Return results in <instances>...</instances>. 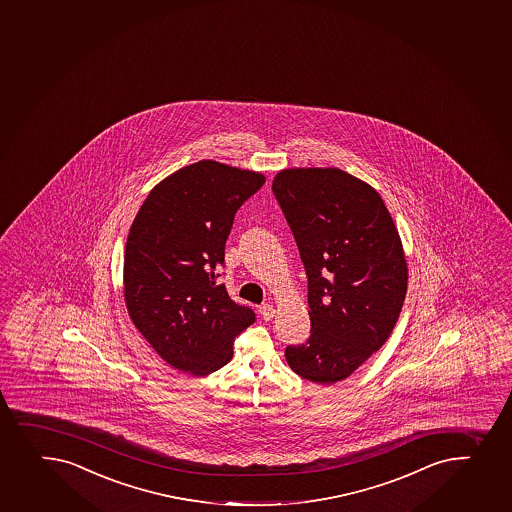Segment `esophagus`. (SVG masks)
<instances>
[{
  "label": "esophagus",
  "instance_id": "1",
  "mask_svg": "<svg viewBox=\"0 0 512 512\" xmlns=\"http://www.w3.org/2000/svg\"><path fill=\"white\" fill-rule=\"evenodd\" d=\"M260 314H262V317H264L265 321H270V319H274V306H270V304H264V306L260 307Z\"/></svg>",
  "mask_w": 512,
  "mask_h": 512
}]
</instances>
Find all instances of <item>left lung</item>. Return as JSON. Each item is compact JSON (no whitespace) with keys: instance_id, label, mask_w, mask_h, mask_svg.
<instances>
[{"instance_id":"1","label":"left lung","mask_w":512,"mask_h":512,"mask_svg":"<svg viewBox=\"0 0 512 512\" xmlns=\"http://www.w3.org/2000/svg\"><path fill=\"white\" fill-rule=\"evenodd\" d=\"M272 190L306 267L311 338L285 349L290 369L334 385L371 358L400 316L408 267L385 201L339 168H287Z\"/></svg>"}]
</instances>
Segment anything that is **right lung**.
I'll list each match as a JSON object with an SVG mask.
<instances>
[{
	"instance_id": "obj_1",
	"label": "right lung",
	"mask_w": 512,
	"mask_h": 512,
	"mask_svg": "<svg viewBox=\"0 0 512 512\" xmlns=\"http://www.w3.org/2000/svg\"><path fill=\"white\" fill-rule=\"evenodd\" d=\"M259 171L203 159L159 181L137 211L124 252L132 324L161 358L191 376L223 368L255 314L216 285L225 242Z\"/></svg>"
}]
</instances>
